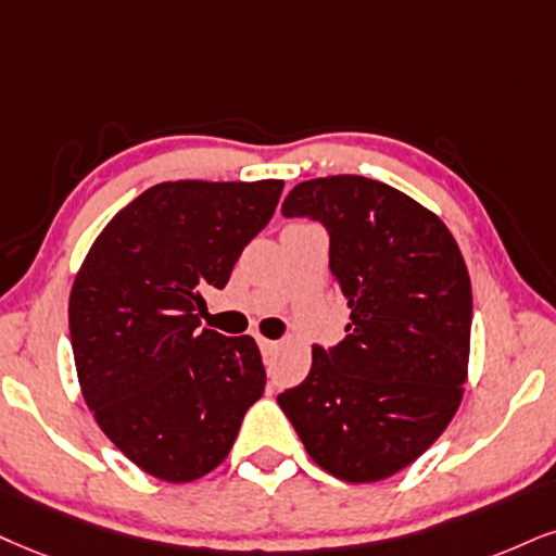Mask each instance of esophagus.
<instances>
[{
	"label": "esophagus",
	"instance_id": "esophagus-1",
	"mask_svg": "<svg viewBox=\"0 0 556 556\" xmlns=\"http://www.w3.org/2000/svg\"><path fill=\"white\" fill-rule=\"evenodd\" d=\"M257 345H260V353H263L265 358H270V355L278 351V342H276V340H265V338H260V340H257Z\"/></svg>",
	"mask_w": 556,
	"mask_h": 556
}]
</instances>
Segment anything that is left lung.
<instances>
[{
  "label": "left lung",
  "mask_w": 556,
  "mask_h": 556,
  "mask_svg": "<svg viewBox=\"0 0 556 556\" xmlns=\"http://www.w3.org/2000/svg\"><path fill=\"white\" fill-rule=\"evenodd\" d=\"M280 211L327 229L351 325L334 348H312L309 376L278 404L321 469L353 484L379 482L422 456L462 402L467 263L441 218L361 175L299 182Z\"/></svg>",
  "instance_id": "8db88e82"
}]
</instances>
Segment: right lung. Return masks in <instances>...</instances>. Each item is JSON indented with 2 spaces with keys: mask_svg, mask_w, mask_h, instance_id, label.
<instances>
[{
  "mask_svg": "<svg viewBox=\"0 0 556 556\" xmlns=\"http://www.w3.org/2000/svg\"><path fill=\"white\" fill-rule=\"evenodd\" d=\"M283 180H177L143 190L89 247L68 296L81 394L115 448L164 482L229 456L265 392L250 334L198 330L203 289H224L270 222Z\"/></svg>",
  "mask_w": 556,
  "mask_h": 556,
  "instance_id": "obj_1",
  "label": "right lung"
}]
</instances>
